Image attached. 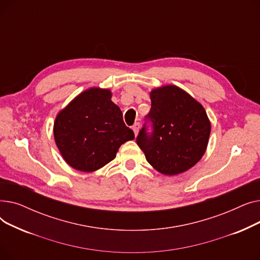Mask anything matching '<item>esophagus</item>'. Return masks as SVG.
Listing matches in <instances>:
<instances>
[{
    "label": "esophagus",
    "mask_w": 260,
    "mask_h": 260,
    "mask_svg": "<svg viewBox=\"0 0 260 260\" xmlns=\"http://www.w3.org/2000/svg\"><path fill=\"white\" fill-rule=\"evenodd\" d=\"M133 131H134V133H135V136H137L138 135V132H139V128H140V123H135V124L133 125Z\"/></svg>",
    "instance_id": "34e87169"
}]
</instances>
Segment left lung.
<instances>
[{
  "label": "left lung",
  "mask_w": 260,
  "mask_h": 260,
  "mask_svg": "<svg viewBox=\"0 0 260 260\" xmlns=\"http://www.w3.org/2000/svg\"><path fill=\"white\" fill-rule=\"evenodd\" d=\"M147 118L153 133L143 127L137 137L147 162L163 175L173 176L193 168L207 151L211 122L203 106L182 88L165 85L149 92Z\"/></svg>",
  "instance_id": "8db88e82"
}]
</instances>
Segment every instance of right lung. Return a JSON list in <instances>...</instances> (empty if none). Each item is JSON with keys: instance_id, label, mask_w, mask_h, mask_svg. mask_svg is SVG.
Here are the masks:
<instances>
[{"instance_id": "obj_1", "label": "right lung", "mask_w": 260, "mask_h": 260, "mask_svg": "<svg viewBox=\"0 0 260 260\" xmlns=\"http://www.w3.org/2000/svg\"><path fill=\"white\" fill-rule=\"evenodd\" d=\"M53 138L62 158L75 170L91 173L116 158L119 147L135 138L107 88L90 87L58 113Z\"/></svg>"}]
</instances>
